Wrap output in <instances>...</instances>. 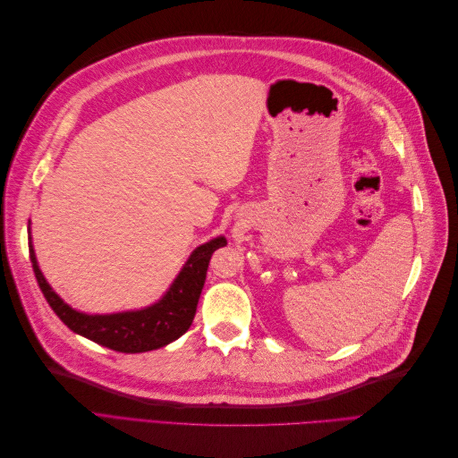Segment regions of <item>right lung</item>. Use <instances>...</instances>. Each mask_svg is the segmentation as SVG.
Wrapping results in <instances>:
<instances>
[{
    "label": "right lung",
    "instance_id": "1",
    "mask_svg": "<svg viewBox=\"0 0 458 458\" xmlns=\"http://www.w3.org/2000/svg\"><path fill=\"white\" fill-rule=\"evenodd\" d=\"M225 244V237H217L195 248V252L191 254L183 269L179 271L168 293L157 303L137 311L110 315H88L64 303L53 293L46 276L41 275L32 242L29 246L32 269L41 293H44L51 310L57 313V317L68 328L114 352L143 353L164 348V345L177 340L189 330L197 313V303L206 281L208 263H210V258L217 248Z\"/></svg>",
    "mask_w": 458,
    "mask_h": 458
}]
</instances>
